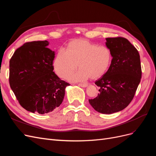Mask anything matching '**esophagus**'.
<instances>
[{"mask_svg":"<svg viewBox=\"0 0 156 156\" xmlns=\"http://www.w3.org/2000/svg\"><path fill=\"white\" fill-rule=\"evenodd\" d=\"M78 85L81 87H87V84L86 83H79Z\"/></svg>","mask_w":156,"mask_h":156,"instance_id":"34e87169","label":"esophagus"}]
</instances>
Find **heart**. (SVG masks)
I'll use <instances>...</instances> for the list:
<instances>
[{"mask_svg":"<svg viewBox=\"0 0 156 156\" xmlns=\"http://www.w3.org/2000/svg\"><path fill=\"white\" fill-rule=\"evenodd\" d=\"M112 59L111 50L107 46L76 40L69 42L67 51L62 48L58 51L53 62V67L60 77L66 79L79 64L81 69L69 76V81H84L89 77L96 79L107 72Z\"/></svg>","mask_w":156,"mask_h":156,"instance_id":"b5f03b06","label":"heart"}]
</instances>
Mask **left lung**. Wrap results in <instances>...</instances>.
Returning <instances> with one entry per match:
<instances>
[{
  "mask_svg": "<svg viewBox=\"0 0 156 156\" xmlns=\"http://www.w3.org/2000/svg\"><path fill=\"white\" fill-rule=\"evenodd\" d=\"M106 41L112 54V62L107 72L95 82L100 93L88 101L96 111L112 114L123 110L133 100L142 70L139 52L128 40L116 37H107Z\"/></svg>",
  "mask_w": 156,
  "mask_h": 156,
  "instance_id": "1",
  "label": "left lung"
}]
</instances>
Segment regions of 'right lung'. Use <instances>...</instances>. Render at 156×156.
Segmentation results:
<instances>
[{
  "instance_id": "1",
  "label": "right lung",
  "mask_w": 156,
  "mask_h": 156,
  "mask_svg": "<svg viewBox=\"0 0 156 156\" xmlns=\"http://www.w3.org/2000/svg\"><path fill=\"white\" fill-rule=\"evenodd\" d=\"M48 41L27 42L10 60L9 82L20 104L28 111L46 114L62 103L68 83L53 72L55 52Z\"/></svg>"
}]
</instances>
